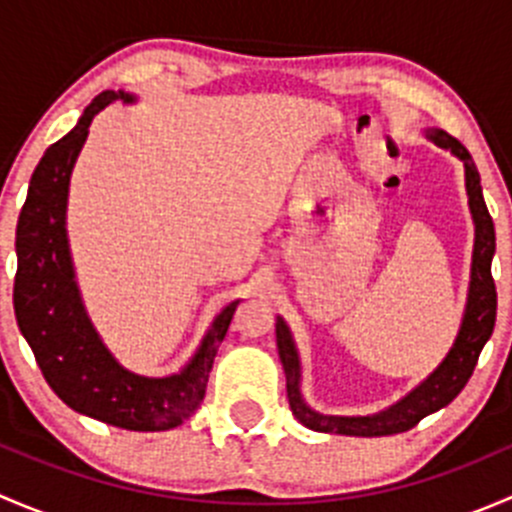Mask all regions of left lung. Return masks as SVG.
Listing matches in <instances>:
<instances>
[{"mask_svg":"<svg viewBox=\"0 0 512 512\" xmlns=\"http://www.w3.org/2000/svg\"><path fill=\"white\" fill-rule=\"evenodd\" d=\"M426 136L438 148H446L453 156L463 160L466 168V190L468 208H471L473 223H476V242H473V265H471V285H468L466 314H463L461 329L453 342L451 352L438 364V369L426 381L416 386L409 396L396 401L386 411L374 416H324L309 409L299 391V356L294 349V339L289 334L285 319L277 317V352H280L282 369L287 376V399L294 418L302 426L322 433H342V436H391V433H404L414 428L421 418L433 411L451 404L463 386L471 379L473 369L478 364V356L483 352L485 342L490 339L495 327V309H498V294L495 282L490 275V262L495 255V225L490 218L480 188V175L471 153L466 151L461 141L448 136L441 128H428Z\"/></svg>","mask_w":512,"mask_h":512,"instance_id":"left-lung-1","label":"left lung"}]
</instances>
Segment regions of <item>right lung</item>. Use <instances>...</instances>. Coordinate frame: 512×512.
Segmentation results:
<instances>
[{
  "instance_id": "1",
  "label": "right lung",
  "mask_w": 512,
  "mask_h": 512,
  "mask_svg": "<svg viewBox=\"0 0 512 512\" xmlns=\"http://www.w3.org/2000/svg\"><path fill=\"white\" fill-rule=\"evenodd\" d=\"M123 91H103L61 141L46 148L17 223L14 314L46 384L69 409L126 431H168L195 414L235 307L230 302L180 374L151 379L123 369L96 334L71 265L66 237L69 180L94 116Z\"/></svg>"
}]
</instances>
